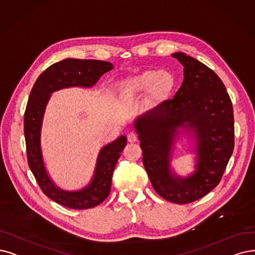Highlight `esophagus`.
Wrapping results in <instances>:
<instances>
[{
	"label": "esophagus",
	"mask_w": 255,
	"mask_h": 255,
	"mask_svg": "<svg viewBox=\"0 0 255 255\" xmlns=\"http://www.w3.org/2000/svg\"><path fill=\"white\" fill-rule=\"evenodd\" d=\"M128 142H136L137 141V135L133 131H130V133L128 134Z\"/></svg>",
	"instance_id": "34e87169"
}]
</instances>
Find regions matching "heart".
<instances>
[{"instance_id":"b5f03b06","label":"heart","mask_w":255,"mask_h":255,"mask_svg":"<svg viewBox=\"0 0 255 255\" xmlns=\"http://www.w3.org/2000/svg\"><path fill=\"white\" fill-rule=\"evenodd\" d=\"M176 86V79L168 71L144 70L124 79L119 84V99L124 104L134 103L148 92L149 104L165 100Z\"/></svg>"}]
</instances>
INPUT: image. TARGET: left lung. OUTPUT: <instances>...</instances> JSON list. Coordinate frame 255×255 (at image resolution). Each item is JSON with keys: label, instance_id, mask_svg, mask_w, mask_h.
Instances as JSON below:
<instances>
[{"label": "left lung", "instance_id": "8db88e82", "mask_svg": "<svg viewBox=\"0 0 255 255\" xmlns=\"http://www.w3.org/2000/svg\"><path fill=\"white\" fill-rule=\"evenodd\" d=\"M171 56L184 67L180 89L172 99L137 117L134 127L152 187L163 199L187 204L207 195L222 179L234 147L233 109L211 69L183 52ZM183 132L194 141L197 156L196 170L187 177L171 169L174 143Z\"/></svg>", "mask_w": 255, "mask_h": 255}]
</instances>
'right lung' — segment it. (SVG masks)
Returning a JSON list of instances; mask_svg holds the SVG:
<instances>
[{"label": "right lung", "mask_w": 255, "mask_h": 255, "mask_svg": "<svg viewBox=\"0 0 255 255\" xmlns=\"http://www.w3.org/2000/svg\"><path fill=\"white\" fill-rule=\"evenodd\" d=\"M112 69L113 65L103 60L66 58L50 66L38 76L28 98L24 134L29 167L45 195L69 208H92L108 198L112 176L121 151L127 144V137L120 136L100 149L92 180L86 187L74 191L64 190L50 178L44 162L40 133L46 107L51 94L55 91L71 87L91 88Z\"/></svg>", "instance_id": "right-lung-1"}]
</instances>
